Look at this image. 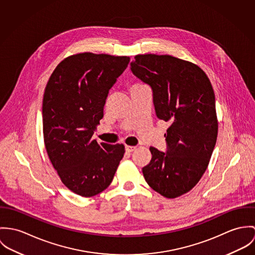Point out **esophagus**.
Segmentation results:
<instances>
[{"mask_svg": "<svg viewBox=\"0 0 255 255\" xmlns=\"http://www.w3.org/2000/svg\"><path fill=\"white\" fill-rule=\"evenodd\" d=\"M125 149L127 152H132L136 149V146H133V145H126L125 146Z\"/></svg>", "mask_w": 255, "mask_h": 255, "instance_id": "obj_1", "label": "esophagus"}]
</instances>
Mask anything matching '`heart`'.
Returning a JSON list of instances; mask_svg holds the SVG:
<instances>
[{
    "label": "heart",
    "mask_w": 255,
    "mask_h": 255,
    "mask_svg": "<svg viewBox=\"0 0 255 255\" xmlns=\"http://www.w3.org/2000/svg\"><path fill=\"white\" fill-rule=\"evenodd\" d=\"M136 85H139V84H136Z\"/></svg>",
    "instance_id": "1"
}]
</instances>
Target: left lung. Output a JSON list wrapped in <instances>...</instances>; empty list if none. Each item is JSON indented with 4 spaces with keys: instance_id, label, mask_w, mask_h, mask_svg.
I'll use <instances>...</instances> for the list:
<instances>
[{
    "instance_id": "8db88e82",
    "label": "left lung",
    "mask_w": 255,
    "mask_h": 255,
    "mask_svg": "<svg viewBox=\"0 0 255 255\" xmlns=\"http://www.w3.org/2000/svg\"><path fill=\"white\" fill-rule=\"evenodd\" d=\"M133 74L152 90L156 116L170 123L166 152L150 146L148 186L167 198L191 191L208 166L218 133L212 85L198 65L168 55H138Z\"/></svg>"
}]
</instances>
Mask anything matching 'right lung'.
Instances as JSON below:
<instances>
[{"mask_svg": "<svg viewBox=\"0 0 255 255\" xmlns=\"http://www.w3.org/2000/svg\"><path fill=\"white\" fill-rule=\"evenodd\" d=\"M129 57L82 53L64 58L52 73L43 98V133L49 158L61 182L90 198L112 183L125 148L92 140L104 117L109 91Z\"/></svg>", "mask_w": 255, "mask_h": 255, "instance_id": "1", "label": "right lung"}]
</instances>
